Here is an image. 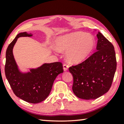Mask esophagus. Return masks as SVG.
I'll list each match as a JSON object with an SVG mask.
<instances>
[{
  "label": "esophagus",
  "instance_id": "obj_1",
  "mask_svg": "<svg viewBox=\"0 0 124 124\" xmlns=\"http://www.w3.org/2000/svg\"><path fill=\"white\" fill-rule=\"evenodd\" d=\"M69 65L67 64H64L63 65V69L64 71H67L68 69Z\"/></svg>",
  "mask_w": 124,
  "mask_h": 124
}]
</instances>
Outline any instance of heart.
Wrapping results in <instances>:
<instances>
[{
  "label": "heart",
  "instance_id": "1",
  "mask_svg": "<svg viewBox=\"0 0 124 124\" xmlns=\"http://www.w3.org/2000/svg\"><path fill=\"white\" fill-rule=\"evenodd\" d=\"M59 51H68L67 57L69 62L78 63L89 57L95 46V40L90 34L74 32L58 37L55 42Z\"/></svg>",
  "mask_w": 124,
  "mask_h": 124
}]
</instances>
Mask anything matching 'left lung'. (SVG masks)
Returning a JSON list of instances; mask_svg holds the SVG:
<instances>
[{
    "label": "left lung",
    "instance_id": "obj_1",
    "mask_svg": "<svg viewBox=\"0 0 124 124\" xmlns=\"http://www.w3.org/2000/svg\"><path fill=\"white\" fill-rule=\"evenodd\" d=\"M96 36V51L84 62L69 68L73 76V91L81 99H95L108 92L116 70L113 45L100 32Z\"/></svg>",
    "mask_w": 124,
    "mask_h": 124
}]
</instances>
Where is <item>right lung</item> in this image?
<instances>
[{"instance_id": "obj_1", "label": "right lung", "mask_w": 124, "mask_h": 124, "mask_svg": "<svg viewBox=\"0 0 124 124\" xmlns=\"http://www.w3.org/2000/svg\"><path fill=\"white\" fill-rule=\"evenodd\" d=\"M26 32L17 34L8 46L6 51L5 74L14 94L27 102L38 103L49 95L54 82L59 74L63 72L60 62L45 63L37 69H30V72H20L13 55V48L19 37H31Z\"/></svg>"}]
</instances>
